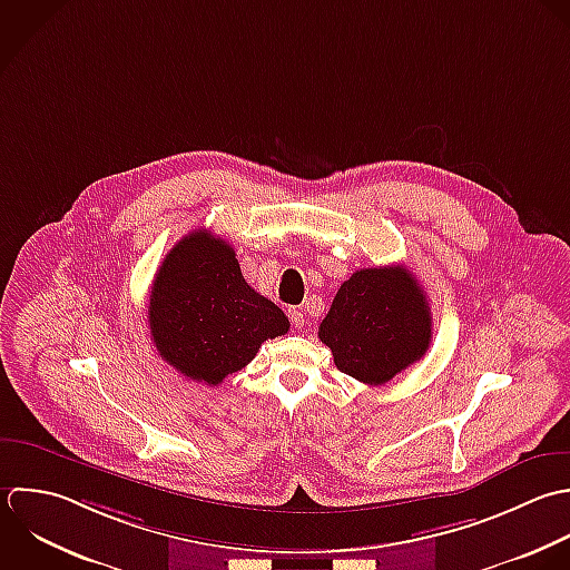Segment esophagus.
<instances>
[{"instance_id":"34e87169","label":"esophagus","mask_w":570,"mask_h":570,"mask_svg":"<svg viewBox=\"0 0 570 570\" xmlns=\"http://www.w3.org/2000/svg\"><path fill=\"white\" fill-rule=\"evenodd\" d=\"M288 317H291V324H293L295 328H304L306 315H304L299 308H288Z\"/></svg>"}]
</instances>
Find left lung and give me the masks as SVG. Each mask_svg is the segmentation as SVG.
I'll list each match as a JSON object with an SVG mask.
<instances>
[{"label": "left lung", "mask_w": 570, "mask_h": 570, "mask_svg": "<svg viewBox=\"0 0 570 570\" xmlns=\"http://www.w3.org/2000/svg\"><path fill=\"white\" fill-rule=\"evenodd\" d=\"M429 299L404 266L362 268L346 279L320 324L335 366L371 386L424 357L433 337Z\"/></svg>", "instance_id": "obj_1"}]
</instances>
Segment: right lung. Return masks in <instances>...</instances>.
<instances>
[{
  "mask_svg": "<svg viewBox=\"0 0 570 570\" xmlns=\"http://www.w3.org/2000/svg\"><path fill=\"white\" fill-rule=\"evenodd\" d=\"M150 340L184 377L217 386L242 371L266 340L288 333V317L253 291L224 239L193 230L164 257L148 304Z\"/></svg>",
  "mask_w": 570,
  "mask_h": 570,
  "instance_id": "1",
  "label": "right lung"
}]
</instances>
